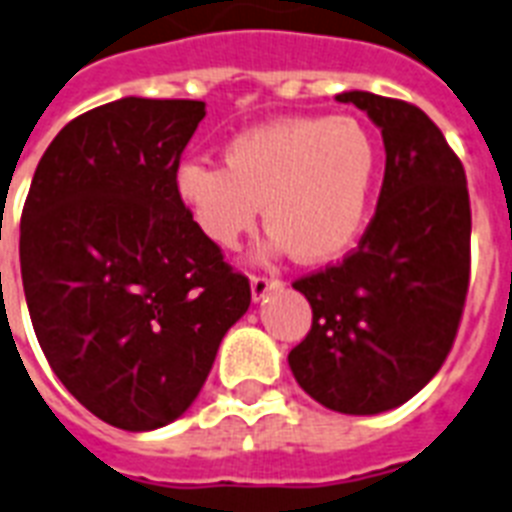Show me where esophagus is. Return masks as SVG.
<instances>
[{"label": "esophagus", "instance_id": "34e87169", "mask_svg": "<svg viewBox=\"0 0 512 512\" xmlns=\"http://www.w3.org/2000/svg\"><path fill=\"white\" fill-rule=\"evenodd\" d=\"M277 287H282V280H277V277H269V274H253L251 277L253 301H261L266 293H272Z\"/></svg>", "mask_w": 512, "mask_h": 512}]
</instances>
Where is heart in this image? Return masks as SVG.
<instances>
[{
  "label": "heart",
  "mask_w": 512,
  "mask_h": 512,
  "mask_svg": "<svg viewBox=\"0 0 512 512\" xmlns=\"http://www.w3.org/2000/svg\"><path fill=\"white\" fill-rule=\"evenodd\" d=\"M379 172L382 146L358 117H285L235 135L225 167L183 159L175 190L211 246L238 248L264 206L274 248L322 264L363 232Z\"/></svg>",
  "instance_id": "1"
}]
</instances>
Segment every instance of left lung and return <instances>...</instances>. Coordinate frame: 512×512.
Masks as SVG:
<instances>
[{
  "label": "left lung",
  "mask_w": 512,
  "mask_h": 512,
  "mask_svg": "<svg viewBox=\"0 0 512 512\" xmlns=\"http://www.w3.org/2000/svg\"><path fill=\"white\" fill-rule=\"evenodd\" d=\"M382 128L384 180L358 246L303 274L311 329L290 369L329 411L371 416L411 400L453 350L471 282V201L463 162L416 104L348 91Z\"/></svg>",
  "instance_id": "obj_1"
}]
</instances>
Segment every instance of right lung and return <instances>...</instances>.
<instances>
[{"label":"right lung","instance_id":"add662e5","mask_svg":"<svg viewBox=\"0 0 512 512\" xmlns=\"http://www.w3.org/2000/svg\"><path fill=\"white\" fill-rule=\"evenodd\" d=\"M204 101L128 99L59 130L20 217V272L46 361L101 421L183 416L251 282L193 225L175 170Z\"/></svg>","mask_w":512,"mask_h":512}]
</instances>
